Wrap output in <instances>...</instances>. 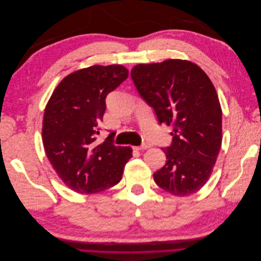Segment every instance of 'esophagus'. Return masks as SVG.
<instances>
[{
	"mask_svg": "<svg viewBox=\"0 0 261 261\" xmlns=\"http://www.w3.org/2000/svg\"><path fill=\"white\" fill-rule=\"evenodd\" d=\"M147 148H149V146H148L147 144H144V145H141V146H136V147H134V149H135V150H138V151H141V150H145V149H147Z\"/></svg>",
	"mask_w": 261,
	"mask_h": 261,
	"instance_id": "esophagus-1",
	"label": "esophagus"
}]
</instances>
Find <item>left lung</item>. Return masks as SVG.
I'll list each match as a JSON object with an SVG mask.
<instances>
[{
  "label": "left lung",
  "instance_id": "1",
  "mask_svg": "<svg viewBox=\"0 0 261 261\" xmlns=\"http://www.w3.org/2000/svg\"><path fill=\"white\" fill-rule=\"evenodd\" d=\"M130 76L159 123L173 128L171 146L162 148L167 162L153 173L156 185L179 197L199 191L222 144V110L215 86L198 65L185 60L138 64Z\"/></svg>",
  "mask_w": 261,
  "mask_h": 261
}]
</instances>
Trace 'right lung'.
<instances>
[{
  "label": "right lung",
  "instance_id": "add662e5",
  "mask_svg": "<svg viewBox=\"0 0 261 261\" xmlns=\"http://www.w3.org/2000/svg\"><path fill=\"white\" fill-rule=\"evenodd\" d=\"M128 77L122 65H93L67 75L45 107L42 140L46 156L67 187L94 194L116 185L130 147L113 145V133L97 140L106 98Z\"/></svg>",
  "mask_w": 261,
  "mask_h": 261
}]
</instances>
